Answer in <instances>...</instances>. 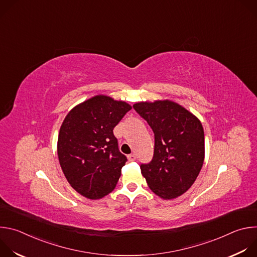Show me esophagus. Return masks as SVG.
Returning a JSON list of instances; mask_svg holds the SVG:
<instances>
[{
  "label": "esophagus",
  "instance_id": "34e87169",
  "mask_svg": "<svg viewBox=\"0 0 257 257\" xmlns=\"http://www.w3.org/2000/svg\"><path fill=\"white\" fill-rule=\"evenodd\" d=\"M128 160H129L130 162H134V161H136V156L133 155V154H131V155L128 156Z\"/></svg>",
  "mask_w": 257,
  "mask_h": 257
}]
</instances>
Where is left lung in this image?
Returning a JSON list of instances; mask_svg holds the SVG:
<instances>
[{
  "label": "left lung",
  "instance_id": "left-lung-1",
  "mask_svg": "<svg viewBox=\"0 0 257 257\" xmlns=\"http://www.w3.org/2000/svg\"><path fill=\"white\" fill-rule=\"evenodd\" d=\"M133 108L155 133L153 160L140 165L149 187L164 199L185 193L204 161V132L200 121L171 100L138 102Z\"/></svg>",
  "mask_w": 257,
  "mask_h": 257
}]
</instances>
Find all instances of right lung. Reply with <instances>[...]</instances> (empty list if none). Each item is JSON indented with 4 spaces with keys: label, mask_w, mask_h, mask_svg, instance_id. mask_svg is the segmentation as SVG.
Here are the masks:
<instances>
[{
    "label": "right lung",
    "mask_w": 257,
    "mask_h": 257,
    "mask_svg": "<svg viewBox=\"0 0 257 257\" xmlns=\"http://www.w3.org/2000/svg\"><path fill=\"white\" fill-rule=\"evenodd\" d=\"M131 109L124 101L96 95L72 108L58 137V157L70 185L89 199L116 187L127 162L114 135L115 126Z\"/></svg>",
    "instance_id": "add662e5"
}]
</instances>
